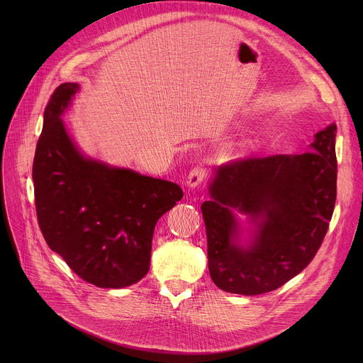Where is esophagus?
<instances>
[{"instance_id":"esophagus-1","label":"esophagus","mask_w":363,"mask_h":363,"mask_svg":"<svg viewBox=\"0 0 363 363\" xmlns=\"http://www.w3.org/2000/svg\"><path fill=\"white\" fill-rule=\"evenodd\" d=\"M206 177H207L206 167L201 166V164H197L191 169V172H189V175L186 178V185L189 188H196L197 185H200L204 181Z\"/></svg>"}]
</instances>
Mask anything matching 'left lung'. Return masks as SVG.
<instances>
[{
  "label": "left lung",
  "instance_id": "8db88e82",
  "mask_svg": "<svg viewBox=\"0 0 363 363\" xmlns=\"http://www.w3.org/2000/svg\"><path fill=\"white\" fill-rule=\"evenodd\" d=\"M337 125L315 135L303 155L245 157L222 164L201 204L208 272L226 293L256 296L279 289L312 262L325 238L337 197ZM234 211L258 231L238 242Z\"/></svg>",
  "mask_w": 363,
  "mask_h": 363
}]
</instances>
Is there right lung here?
I'll list each match as a JSON object with an SVG mask.
<instances>
[{
    "label": "right lung",
    "instance_id": "add662e5",
    "mask_svg": "<svg viewBox=\"0 0 363 363\" xmlns=\"http://www.w3.org/2000/svg\"><path fill=\"white\" fill-rule=\"evenodd\" d=\"M78 89L57 86L44 111L32 166L38 225L76 275L123 289L148 272L155 226L184 193L174 182L85 159L60 119Z\"/></svg>",
    "mask_w": 363,
    "mask_h": 363
}]
</instances>
